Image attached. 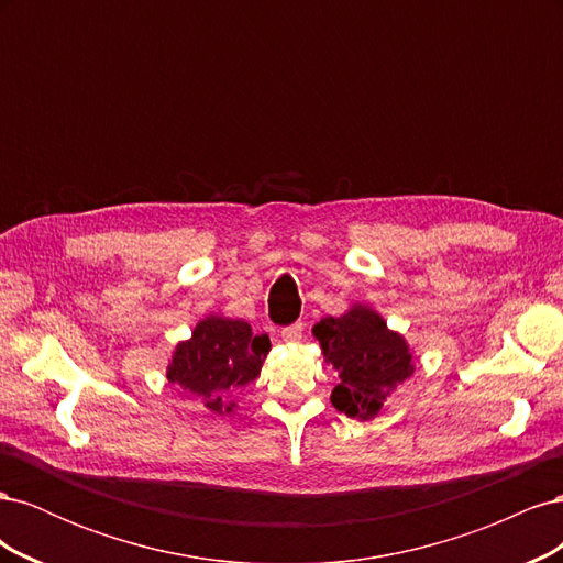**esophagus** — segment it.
<instances>
[{
  "instance_id": "34e87169",
  "label": "esophagus",
  "mask_w": 563,
  "mask_h": 563,
  "mask_svg": "<svg viewBox=\"0 0 563 563\" xmlns=\"http://www.w3.org/2000/svg\"><path fill=\"white\" fill-rule=\"evenodd\" d=\"M302 329H305V323L296 321V323H291V327L282 329V338L286 340V343H298V340L302 338Z\"/></svg>"
}]
</instances>
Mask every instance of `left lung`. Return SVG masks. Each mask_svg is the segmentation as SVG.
I'll return each instance as SVG.
<instances>
[{"label":"left lung","instance_id":"8db88e82","mask_svg":"<svg viewBox=\"0 0 563 563\" xmlns=\"http://www.w3.org/2000/svg\"><path fill=\"white\" fill-rule=\"evenodd\" d=\"M323 360L338 371L340 383L331 404L340 413L360 420L376 418L406 378L413 373V354L404 335L389 331L387 321L366 305L340 317H323L312 329Z\"/></svg>","mask_w":563,"mask_h":563}]
</instances>
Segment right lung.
Wrapping results in <instances>:
<instances>
[{
	"mask_svg": "<svg viewBox=\"0 0 563 563\" xmlns=\"http://www.w3.org/2000/svg\"><path fill=\"white\" fill-rule=\"evenodd\" d=\"M269 352L267 335H253L242 319H201L190 340L176 345L166 368L168 383L192 391L213 413H230L236 389L261 376Z\"/></svg>",
	"mask_w": 563,
	"mask_h": 563,
	"instance_id": "right-lung-1",
	"label": "right lung"
}]
</instances>
